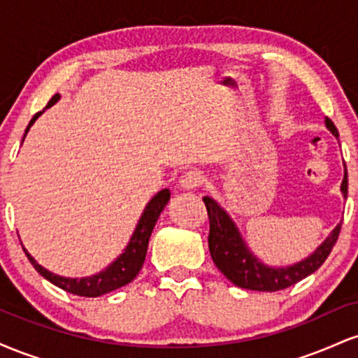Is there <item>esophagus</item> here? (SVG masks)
Segmentation results:
<instances>
[{
    "label": "esophagus",
    "mask_w": 358,
    "mask_h": 358,
    "mask_svg": "<svg viewBox=\"0 0 358 358\" xmlns=\"http://www.w3.org/2000/svg\"><path fill=\"white\" fill-rule=\"evenodd\" d=\"M205 182L203 175L196 170H190L187 171L182 178H180V188L183 190H195L196 187H200Z\"/></svg>",
    "instance_id": "34e87169"
}]
</instances>
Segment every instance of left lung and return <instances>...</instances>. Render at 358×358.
<instances>
[{
	"label": "left lung",
	"instance_id": "1",
	"mask_svg": "<svg viewBox=\"0 0 358 358\" xmlns=\"http://www.w3.org/2000/svg\"><path fill=\"white\" fill-rule=\"evenodd\" d=\"M330 133L338 138V131L330 119H324ZM343 199H347L348 178L345 170L342 187ZM203 203L207 207L208 220H210V232H208V249L215 266L229 281L244 289L252 291H279L296 285V282L313 274L324 259L330 256L336 239H338L342 224H338L330 236L316 248L310 256L294 262L291 266H269L261 261L256 254L250 250L244 237L237 227L236 222L229 215L224 207H220L212 196H203Z\"/></svg>",
	"mask_w": 358,
	"mask_h": 358
}]
</instances>
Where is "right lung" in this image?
Returning <instances> with one entry per match:
<instances>
[{
    "instance_id": "1",
    "label": "right lung",
    "mask_w": 358,
    "mask_h": 358,
    "mask_svg": "<svg viewBox=\"0 0 358 358\" xmlns=\"http://www.w3.org/2000/svg\"><path fill=\"white\" fill-rule=\"evenodd\" d=\"M59 99H60V94H55V96L48 101L47 108L45 109L52 108V106ZM45 109L40 110V113H36L35 116L31 117L30 124H28L27 131H24V136H27V133L30 131V127L34 126L36 119L45 113ZM170 195L171 193L168 188H163V190L156 193L153 199L146 203L145 210H143L141 217H139L138 220L136 229H134L133 236H131V239L127 242L124 250H122V254H119L108 268L99 271L97 274H92V276H85V278L59 276V274H53L48 269H45L43 266H40L27 249L23 248V250L24 254H27L28 261L34 264V268L38 271L47 281H50L52 285L59 286L60 289L67 291V293L77 294V296H85V298L102 296V294L110 293V291L117 289V287L126 286L127 282H131L138 276V273L143 268V262H145L148 242H150L151 232H153L156 220H158L159 213L163 212V208L166 207L168 202H170Z\"/></svg>"
}]
</instances>
